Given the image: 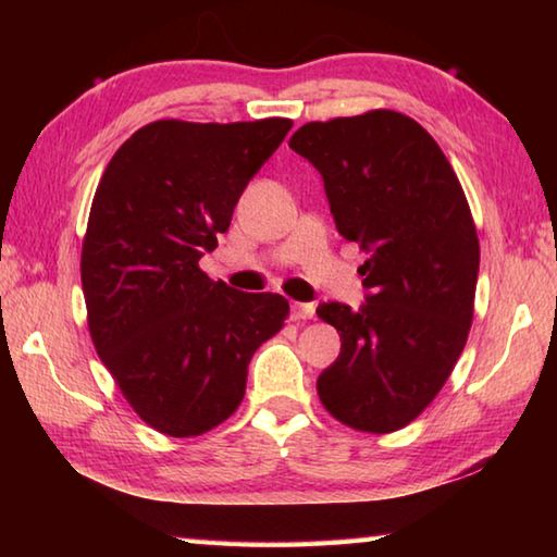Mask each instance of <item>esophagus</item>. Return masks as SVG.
Returning a JSON list of instances; mask_svg holds the SVG:
<instances>
[{
	"instance_id": "34e87169",
	"label": "esophagus",
	"mask_w": 557,
	"mask_h": 557,
	"mask_svg": "<svg viewBox=\"0 0 557 557\" xmlns=\"http://www.w3.org/2000/svg\"><path fill=\"white\" fill-rule=\"evenodd\" d=\"M314 312L317 307L312 301H295V305H292V319H295V322H301V319H314Z\"/></svg>"
}]
</instances>
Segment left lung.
Wrapping results in <instances>:
<instances>
[{
	"label": "left lung",
	"instance_id": "left-lung-1",
	"mask_svg": "<svg viewBox=\"0 0 557 557\" xmlns=\"http://www.w3.org/2000/svg\"><path fill=\"white\" fill-rule=\"evenodd\" d=\"M324 178L336 231L369 252L366 301H324L342 354L317 379L344 425L395 432L435 400L467 344L479 238L455 169L395 110L307 122L289 139Z\"/></svg>",
	"mask_w": 557,
	"mask_h": 557
}]
</instances>
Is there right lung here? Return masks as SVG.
<instances>
[{"label":"right lung","instance_id":"add662e5","mask_svg":"<svg viewBox=\"0 0 557 557\" xmlns=\"http://www.w3.org/2000/svg\"><path fill=\"white\" fill-rule=\"evenodd\" d=\"M292 120H157L102 174L81 256L96 351L149 428L194 437L238 410L248 363L289 314L199 268Z\"/></svg>","mask_w":557,"mask_h":557}]
</instances>
